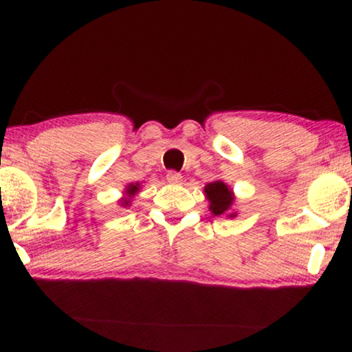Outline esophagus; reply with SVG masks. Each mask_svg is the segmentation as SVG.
<instances>
[{
    "mask_svg": "<svg viewBox=\"0 0 352 352\" xmlns=\"http://www.w3.org/2000/svg\"><path fill=\"white\" fill-rule=\"evenodd\" d=\"M166 181L170 182V184H179V182L182 181V176L177 171H168Z\"/></svg>",
    "mask_w": 352,
    "mask_h": 352,
    "instance_id": "34e87169",
    "label": "esophagus"
}]
</instances>
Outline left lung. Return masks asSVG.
I'll return each instance as SVG.
<instances>
[{
    "label": "left lung",
    "instance_id": "obj_1",
    "mask_svg": "<svg viewBox=\"0 0 352 352\" xmlns=\"http://www.w3.org/2000/svg\"><path fill=\"white\" fill-rule=\"evenodd\" d=\"M205 194H206V199L210 200V210L213 211L214 216L224 214L226 211L230 208V205H232L234 201L232 190H229V187L221 181H214V182H210V184H206Z\"/></svg>",
    "mask_w": 352,
    "mask_h": 352
}]
</instances>
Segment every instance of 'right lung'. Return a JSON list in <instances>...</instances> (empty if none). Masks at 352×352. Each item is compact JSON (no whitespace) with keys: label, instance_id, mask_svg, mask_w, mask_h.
Wrapping results in <instances>:
<instances>
[{"label":"right lung","instance_id":"obj_1","mask_svg":"<svg viewBox=\"0 0 352 352\" xmlns=\"http://www.w3.org/2000/svg\"><path fill=\"white\" fill-rule=\"evenodd\" d=\"M139 190V184H129L128 187H126V192H124V194H126L128 197L126 199H123L122 201H123V206H128L129 205V199H131V197L136 194V192Z\"/></svg>","mask_w":352,"mask_h":352}]
</instances>
